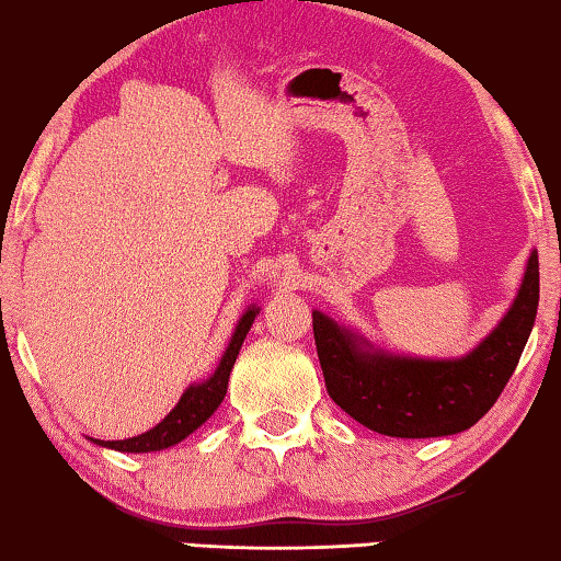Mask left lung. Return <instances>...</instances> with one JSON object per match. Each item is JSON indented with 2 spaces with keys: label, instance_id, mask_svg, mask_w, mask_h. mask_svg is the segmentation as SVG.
<instances>
[{
  "label": "left lung",
  "instance_id": "1",
  "mask_svg": "<svg viewBox=\"0 0 561 561\" xmlns=\"http://www.w3.org/2000/svg\"><path fill=\"white\" fill-rule=\"evenodd\" d=\"M539 309V252L528 255L511 309L462 357H413L380 350L352 327L313 309V340L327 390L344 413L401 439L451 436L493 409L516 370Z\"/></svg>",
  "mask_w": 561,
  "mask_h": 561
}]
</instances>
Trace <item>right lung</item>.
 I'll return each mask as SVG.
<instances>
[{
  "mask_svg": "<svg viewBox=\"0 0 561 561\" xmlns=\"http://www.w3.org/2000/svg\"><path fill=\"white\" fill-rule=\"evenodd\" d=\"M260 313V306H248L242 311L240 321H237L232 336H229V344L221 355L217 370H214L209 378L202 382H191V386L183 390V396L179 398V403L173 405V411L160 421L158 426H152L150 432L137 434L133 439H119V442H102V439H91L99 447L106 449H117V451H127V455H145V451H160L173 447L186 439L188 434H194L204 421L211 419V413L219 409V403L225 401L227 396V382H229V373H232L234 359L240 355L244 336H248L252 321Z\"/></svg>",
  "mask_w": 561,
  "mask_h": 561,
  "instance_id": "obj_1",
  "label": "right lung"
}]
</instances>
